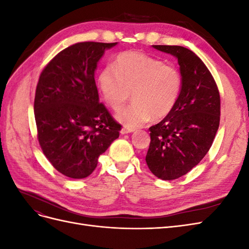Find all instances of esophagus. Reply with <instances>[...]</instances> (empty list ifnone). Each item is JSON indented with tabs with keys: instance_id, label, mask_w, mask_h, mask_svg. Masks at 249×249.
<instances>
[{
	"instance_id": "esophagus-1",
	"label": "esophagus",
	"mask_w": 249,
	"mask_h": 249,
	"mask_svg": "<svg viewBox=\"0 0 249 249\" xmlns=\"http://www.w3.org/2000/svg\"><path fill=\"white\" fill-rule=\"evenodd\" d=\"M132 132H134V129H130V127H125V126H124L122 130H120V133L122 134H129V133H132Z\"/></svg>"
}]
</instances>
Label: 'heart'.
Segmentation results:
<instances>
[{
	"mask_svg": "<svg viewBox=\"0 0 249 249\" xmlns=\"http://www.w3.org/2000/svg\"><path fill=\"white\" fill-rule=\"evenodd\" d=\"M182 85V76L175 66L132 51L119 54L113 66H105L97 77L103 99L114 111L124 106L132 92L134 103L116 115L130 129L143 125L152 117H166L177 105Z\"/></svg>",
	"mask_w": 249,
	"mask_h": 249,
	"instance_id": "b5f03b06",
	"label": "heart"
}]
</instances>
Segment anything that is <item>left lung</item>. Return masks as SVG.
<instances>
[{"instance_id": "1", "label": "left lung", "mask_w": 249, "mask_h": 249, "mask_svg": "<svg viewBox=\"0 0 249 249\" xmlns=\"http://www.w3.org/2000/svg\"><path fill=\"white\" fill-rule=\"evenodd\" d=\"M153 48L178 59L183 80L175 108L149 127L145 157L157 178L171 180L196 166L212 146L220 122V95L208 67L192 51L179 46Z\"/></svg>"}]
</instances>
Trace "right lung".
<instances>
[{
	"mask_svg": "<svg viewBox=\"0 0 249 249\" xmlns=\"http://www.w3.org/2000/svg\"><path fill=\"white\" fill-rule=\"evenodd\" d=\"M117 42H79L53 58L40 73L34 100L37 137L59 172L91 175L99 157L119 136L120 125L100 103L94 71Z\"/></svg>",
	"mask_w": 249,
	"mask_h": 249,
	"instance_id": "right-lung-1",
	"label": "right lung"
}]
</instances>
